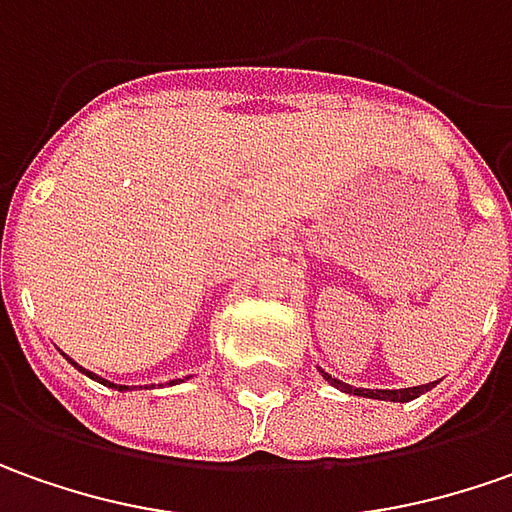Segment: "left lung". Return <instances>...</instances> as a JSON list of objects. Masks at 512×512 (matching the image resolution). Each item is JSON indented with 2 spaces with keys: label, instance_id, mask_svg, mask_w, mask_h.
Returning <instances> with one entry per match:
<instances>
[{
  "label": "left lung",
  "instance_id": "obj_1",
  "mask_svg": "<svg viewBox=\"0 0 512 512\" xmlns=\"http://www.w3.org/2000/svg\"><path fill=\"white\" fill-rule=\"evenodd\" d=\"M323 377L331 382V385H337V388H343L345 394H354V397H368V399H388V402H408V399H416L419 394H425V391H431L436 382H428V385H416V388H402V391H371V388H354V385H345L340 379H331L328 374Z\"/></svg>",
  "mask_w": 512,
  "mask_h": 512
}]
</instances>
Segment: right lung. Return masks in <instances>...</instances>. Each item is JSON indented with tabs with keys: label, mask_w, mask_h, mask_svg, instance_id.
<instances>
[{
	"label": "right lung",
	"mask_w": 512,
	"mask_h": 512,
	"mask_svg": "<svg viewBox=\"0 0 512 512\" xmlns=\"http://www.w3.org/2000/svg\"><path fill=\"white\" fill-rule=\"evenodd\" d=\"M67 360H70V357H67ZM73 365H76V362H73ZM76 368H79V371H84L81 365H76ZM84 374H87V377H93V379H101V377H96V374H90V371H84ZM101 382L107 385V379H101ZM110 388H118V391H127V385H113V382H110Z\"/></svg>",
	"instance_id": "right-lung-1"
}]
</instances>
